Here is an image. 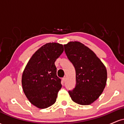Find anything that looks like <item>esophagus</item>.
Masks as SVG:
<instances>
[{"label":"esophagus","mask_w":124,"mask_h":124,"mask_svg":"<svg viewBox=\"0 0 124 124\" xmlns=\"http://www.w3.org/2000/svg\"><path fill=\"white\" fill-rule=\"evenodd\" d=\"M62 81H63V82H66V76L63 77V78H62Z\"/></svg>","instance_id":"esophagus-1"}]
</instances>
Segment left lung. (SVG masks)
Masks as SVG:
<instances>
[{"instance_id": "left-lung-1", "label": "left lung", "mask_w": 124, "mask_h": 124, "mask_svg": "<svg viewBox=\"0 0 124 124\" xmlns=\"http://www.w3.org/2000/svg\"><path fill=\"white\" fill-rule=\"evenodd\" d=\"M64 47L67 57L76 70V86L68 92L71 99L79 104H91L106 87V66L93 51L80 42H69Z\"/></svg>"}]
</instances>
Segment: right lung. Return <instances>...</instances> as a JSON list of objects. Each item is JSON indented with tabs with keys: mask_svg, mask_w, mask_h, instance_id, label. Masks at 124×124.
I'll list each match as a JSON object with an SVG mask.
<instances>
[{
	"mask_svg": "<svg viewBox=\"0 0 124 124\" xmlns=\"http://www.w3.org/2000/svg\"><path fill=\"white\" fill-rule=\"evenodd\" d=\"M63 52L62 44H45L32 55L23 71L24 93L30 102L39 108H46L56 101L62 85L56 75L55 62Z\"/></svg>",
	"mask_w": 124,
	"mask_h": 124,
	"instance_id": "1",
	"label": "right lung"
}]
</instances>
